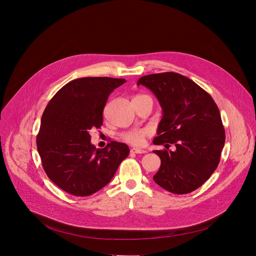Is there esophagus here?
Masks as SVG:
<instances>
[{"mask_svg": "<svg viewBox=\"0 0 256 256\" xmlns=\"http://www.w3.org/2000/svg\"><path fill=\"white\" fill-rule=\"evenodd\" d=\"M130 152H134V154H146V150H142V148H132V150H130Z\"/></svg>", "mask_w": 256, "mask_h": 256, "instance_id": "esophagus-1", "label": "esophagus"}]
</instances>
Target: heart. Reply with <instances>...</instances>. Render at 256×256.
I'll return each instance as SVG.
<instances>
[{
	"instance_id": "obj_1",
	"label": "heart",
	"mask_w": 256,
	"mask_h": 256,
	"mask_svg": "<svg viewBox=\"0 0 256 256\" xmlns=\"http://www.w3.org/2000/svg\"><path fill=\"white\" fill-rule=\"evenodd\" d=\"M150 134V130L148 128H136L132 130H128L122 134V138L134 146H140L144 142V138Z\"/></svg>"
}]
</instances>
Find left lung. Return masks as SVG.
<instances>
[{"label":"left lung","mask_w":256,"mask_h":256,"mask_svg":"<svg viewBox=\"0 0 256 256\" xmlns=\"http://www.w3.org/2000/svg\"><path fill=\"white\" fill-rule=\"evenodd\" d=\"M162 108L154 144L176 150H154L162 160L154 180L176 194L202 186L216 170L226 142L220 110L214 98L190 78L174 72L142 76Z\"/></svg>","instance_id":"1"}]
</instances>
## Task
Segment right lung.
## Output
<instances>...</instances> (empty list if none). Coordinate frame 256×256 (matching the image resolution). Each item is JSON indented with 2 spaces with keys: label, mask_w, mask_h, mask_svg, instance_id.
Segmentation results:
<instances>
[{
  "label": "right lung",
  "mask_w": 256,
  "mask_h": 256,
  "mask_svg": "<svg viewBox=\"0 0 256 256\" xmlns=\"http://www.w3.org/2000/svg\"><path fill=\"white\" fill-rule=\"evenodd\" d=\"M124 78L88 76L70 80L50 100L42 116L36 148L48 178L76 196H90L106 186L128 156L126 144L104 148L90 144V130L102 124L110 94Z\"/></svg>",
  "instance_id": "right-lung-1"
}]
</instances>
